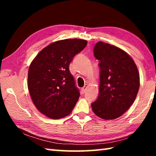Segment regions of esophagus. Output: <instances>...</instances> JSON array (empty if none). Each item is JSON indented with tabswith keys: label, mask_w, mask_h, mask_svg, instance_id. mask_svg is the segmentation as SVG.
<instances>
[{
	"label": "esophagus",
	"mask_w": 156,
	"mask_h": 156,
	"mask_svg": "<svg viewBox=\"0 0 156 156\" xmlns=\"http://www.w3.org/2000/svg\"><path fill=\"white\" fill-rule=\"evenodd\" d=\"M87 87V84H85V85H84V86L81 89V92H82V94H84V93H85Z\"/></svg>",
	"instance_id": "obj_1"
}]
</instances>
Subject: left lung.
Instances as JSON below:
<instances>
[{"label":"left lung","instance_id":"obj_1","mask_svg":"<svg viewBox=\"0 0 156 156\" xmlns=\"http://www.w3.org/2000/svg\"><path fill=\"white\" fill-rule=\"evenodd\" d=\"M98 60L99 95L91 104L94 113L105 120L122 115L133 103L140 87V75L132 58L124 50L100 41L94 49Z\"/></svg>","mask_w":156,"mask_h":156}]
</instances>
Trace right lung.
Wrapping results in <instances>:
<instances>
[{
	"instance_id": "1",
	"label": "right lung",
	"mask_w": 156,
	"mask_h": 156,
	"mask_svg": "<svg viewBox=\"0 0 156 156\" xmlns=\"http://www.w3.org/2000/svg\"><path fill=\"white\" fill-rule=\"evenodd\" d=\"M87 44L82 39H65L49 44L38 53L28 71V89L39 112L51 119L70 114L80 97L70 62Z\"/></svg>"
}]
</instances>
